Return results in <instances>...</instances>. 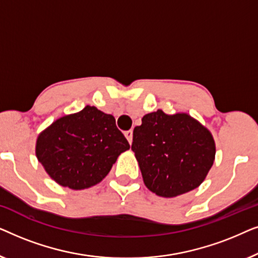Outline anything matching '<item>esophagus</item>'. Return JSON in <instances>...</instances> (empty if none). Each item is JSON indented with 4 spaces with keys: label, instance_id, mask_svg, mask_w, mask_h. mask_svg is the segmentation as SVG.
<instances>
[{
    "label": "esophagus",
    "instance_id": "34e87169",
    "mask_svg": "<svg viewBox=\"0 0 258 258\" xmlns=\"http://www.w3.org/2000/svg\"><path fill=\"white\" fill-rule=\"evenodd\" d=\"M124 135L126 137V140H128V142L132 144L133 143V130H128V132H125Z\"/></svg>",
    "mask_w": 258,
    "mask_h": 258
}]
</instances>
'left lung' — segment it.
<instances>
[{
	"instance_id": "obj_1",
	"label": "left lung",
	"mask_w": 258,
	"mask_h": 258,
	"mask_svg": "<svg viewBox=\"0 0 258 258\" xmlns=\"http://www.w3.org/2000/svg\"><path fill=\"white\" fill-rule=\"evenodd\" d=\"M132 150L144 184L162 197H175L197 188L213 167L216 147L206 126L185 112L157 110L135 126Z\"/></svg>"
}]
</instances>
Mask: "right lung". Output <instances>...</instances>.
Masks as SVG:
<instances>
[{
  "label": "right lung",
  "instance_id": "add662e5",
  "mask_svg": "<svg viewBox=\"0 0 258 258\" xmlns=\"http://www.w3.org/2000/svg\"><path fill=\"white\" fill-rule=\"evenodd\" d=\"M129 148L114 116L87 105L57 118L38 135L36 157L56 183L82 190L100 183Z\"/></svg>",
  "mask_w": 258,
  "mask_h": 258
}]
</instances>
